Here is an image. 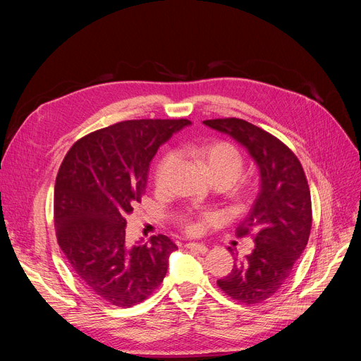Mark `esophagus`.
Here are the masks:
<instances>
[{
    "mask_svg": "<svg viewBox=\"0 0 361 361\" xmlns=\"http://www.w3.org/2000/svg\"><path fill=\"white\" fill-rule=\"evenodd\" d=\"M185 247L190 249V250H195V252H197V253H200V255H204V253L207 252L206 245H204V244H200V243H187Z\"/></svg>",
    "mask_w": 361,
    "mask_h": 361,
    "instance_id": "34e87169",
    "label": "esophagus"
}]
</instances>
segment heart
<instances>
[{
    "instance_id": "obj_1",
    "label": "heart",
    "mask_w": 361,
    "mask_h": 361,
    "mask_svg": "<svg viewBox=\"0 0 361 361\" xmlns=\"http://www.w3.org/2000/svg\"><path fill=\"white\" fill-rule=\"evenodd\" d=\"M190 152L192 155L200 162L204 173L211 178L212 183H218L224 187H228L243 173V166H244L243 157L231 143L209 142V143H203L192 147ZM176 162H177V158L174 154H166L159 159L154 174V183L158 188L166 184L169 174L173 173V169L176 166ZM250 193H252L250 185L244 181L238 183L233 190V196L237 200H244L245 197H249ZM183 225L187 233L193 234L199 230V225L188 219H184Z\"/></svg>"
}]
</instances>
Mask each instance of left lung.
Masks as SVG:
<instances>
[{
    "mask_svg": "<svg viewBox=\"0 0 361 361\" xmlns=\"http://www.w3.org/2000/svg\"><path fill=\"white\" fill-rule=\"evenodd\" d=\"M203 124L237 140L259 168L260 190L237 226V237L252 235L255 249L243 260L235 259L231 272L218 279L226 295L255 305L286 283L306 249L312 228L309 184L293 150L271 133L240 118L206 120Z\"/></svg>",
    "mask_w": 361,
    "mask_h": 361,
    "instance_id": "8db88e82",
    "label": "left lung"
}]
</instances>
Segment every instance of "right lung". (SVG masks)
I'll use <instances>...</instances> for the list:
<instances>
[{
	"label": "right lung",
	"instance_id": "right-lung-1",
	"mask_svg": "<svg viewBox=\"0 0 361 361\" xmlns=\"http://www.w3.org/2000/svg\"><path fill=\"white\" fill-rule=\"evenodd\" d=\"M188 120H128L75 142L59 169L54 222L71 269L94 295L139 305L164 281L177 245L166 235L127 245L126 218L142 202L157 150Z\"/></svg>",
	"mask_w": 361,
	"mask_h": 361
}]
</instances>
